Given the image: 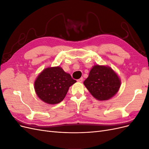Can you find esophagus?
Listing matches in <instances>:
<instances>
[{
	"mask_svg": "<svg viewBox=\"0 0 149 149\" xmlns=\"http://www.w3.org/2000/svg\"><path fill=\"white\" fill-rule=\"evenodd\" d=\"M83 78H79V79H78L77 80V81L79 82V83H81V82H83Z\"/></svg>",
	"mask_w": 149,
	"mask_h": 149,
	"instance_id": "esophagus-1",
	"label": "esophagus"
}]
</instances>
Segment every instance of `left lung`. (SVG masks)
<instances>
[{
  "mask_svg": "<svg viewBox=\"0 0 149 149\" xmlns=\"http://www.w3.org/2000/svg\"><path fill=\"white\" fill-rule=\"evenodd\" d=\"M91 95L99 101H107L119 91V76L110 66L94 65L83 82Z\"/></svg>",
  "mask_w": 149,
  "mask_h": 149,
  "instance_id": "1",
  "label": "left lung"
}]
</instances>
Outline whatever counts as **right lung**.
Wrapping results in <instances>:
<instances>
[{
	"label": "right lung",
	"instance_id": "add662e5",
	"mask_svg": "<svg viewBox=\"0 0 149 149\" xmlns=\"http://www.w3.org/2000/svg\"><path fill=\"white\" fill-rule=\"evenodd\" d=\"M76 82L61 67H48L36 78L34 89L42 101L49 104H56L64 100L69 88Z\"/></svg>",
	"mask_w": 149,
	"mask_h": 149
}]
</instances>
